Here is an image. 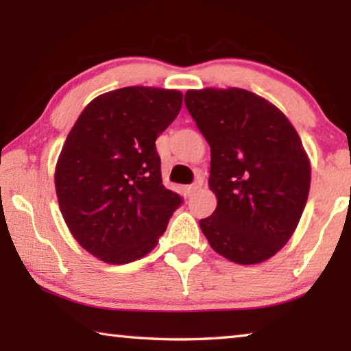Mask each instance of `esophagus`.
Returning <instances> with one entry per match:
<instances>
[{
    "label": "esophagus",
    "mask_w": 351,
    "mask_h": 351,
    "mask_svg": "<svg viewBox=\"0 0 351 351\" xmlns=\"http://www.w3.org/2000/svg\"><path fill=\"white\" fill-rule=\"evenodd\" d=\"M199 189H201V181H197L195 184H192V186L187 187V193L192 195V193H195V192H198Z\"/></svg>",
    "instance_id": "1"
}]
</instances>
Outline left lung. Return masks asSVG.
Here are the masks:
<instances>
[{"instance_id":"1","label":"left lung","mask_w":351,"mask_h":351,"mask_svg":"<svg viewBox=\"0 0 351 351\" xmlns=\"http://www.w3.org/2000/svg\"><path fill=\"white\" fill-rule=\"evenodd\" d=\"M184 102L210 147L217 209L199 219L201 230L234 263L271 258L293 237L310 193L300 136L274 104L241 88L189 90Z\"/></svg>"}]
</instances>
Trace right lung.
Returning a JSON list of instances; mask_svg holds the SVG:
<instances>
[{"mask_svg": "<svg viewBox=\"0 0 351 351\" xmlns=\"http://www.w3.org/2000/svg\"><path fill=\"white\" fill-rule=\"evenodd\" d=\"M182 93L127 86L93 99L56 165L58 207L77 243L100 261L125 265L152 252L181 197L165 189L158 136Z\"/></svg>", "mask_w": 351, "mask_h": 351, "instance_id": "add662e5", "label": "right lung"}]
</instances>
